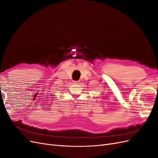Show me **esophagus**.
Wrapping results in <instances>:
<instances>
[{
  "label": "esophagus",
  "mask_w": 158,
  "mask_h": 158,
  "mask_svg": "<svg viewBox=\"0 0 158 158\" xmlns=\"http://www.w3.org/2000/svg\"><path fill=\"white\" fill-rule=\"evenodd\" d=\"M74 84H79L80 82H79V81H74Z\"/></svg>",
  "instance_id": "esophagus-1"
}]
</instances>
